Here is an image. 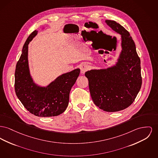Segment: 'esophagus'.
Segmentation results:
<instances>
[{
	"instance_id": "34e87169",
	"label": "esophagus",
	"mask_w": 158,
	"mask_h": 158,
	"mask_svg": "<svg viewBox=\"0 0 158 158\" xmlns=\"http://www.w3.org/2000/svg\"><path fill=\"white\" fill-rule=\"evenodd\" d=\"M81 69V73H84L86 71H87L89 69V66L86 64H82L80 67Z\"/></svg>"
}]
</instances>
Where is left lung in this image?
<instances>
[{"mask_svg":"<svg viewBox=\"0 0 158 158\" xmlns=\"http://www.w3.org/2000/svg\"><path fill=\"white\" fill-rule=\"evenodd\" d=\"M106 24L121 35V50L115 65L85 72L94 104L108 112L122 110L134 102L140 90L142 78L140 59L130 33L113 20Z\"/></svg>","mask_w":158,"mask_h":158,"instance_id":"obj_1","label":"left lung"}]
</instances>
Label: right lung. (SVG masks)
<instances>
[{"instance_id":"add662e5","label":"right lung","mask_w":158,"mask_h":158,"mask_svg":"<svg viewBox=\"0 0 158 158\" xmlns=\"http://www.w3.org/2000/svg\"><path fill=\"white\" fill-rule=\"evenodd\" d=\"M37 34L32 32L26 40L17 63L15 72V91L24 107L31 114L40 117L58 116L65 111L69 94L80 73V69L62 74L46 86L35 82L29 69L28 48L30 42Z\"/></svg>"}]
</instances>
